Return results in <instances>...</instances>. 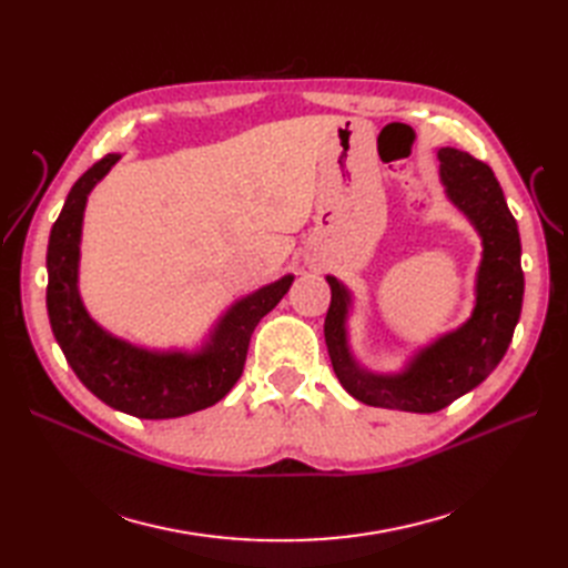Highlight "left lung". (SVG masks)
<instances>
[{
	"instance_id": "obj_1",
	"label": "left lung",
	"mask_w": 568,
	"mask_h": 568,
	"mask_svg": "<svg viewBox=\"0 0 568 568\" xmlns=\"http://www.w3.org/2000/svg\"><path fill=\"white\" fill-rule=\"evenodd\" d=\"M440 180L450 201L471 220L484 242L476 307L459 329L422 348L400 374H372L355 363L346 320L351 294L336 277L324 320V341L341 386L355 400L403 412H438L476 388L505 357L524 303L521 239L493 170L467 151L438 149Z\"/></svg>"
}]
</instances>
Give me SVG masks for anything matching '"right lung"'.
I'll list each match as a JSON object with an SVG mask.
<instances>
[{"instance_id": "add662e5", "label": "right lung", "mask_w": 568, "mask_h": 568, "mask_svg": "<svg viewBox=\"0 0 568 568\" xmlns=\"http://www.w3.org/2000/svg\"><path fill=\"white\" fill-rule=\"evenodd\" d=\"M120 156L109 153L84 173L63 203L47 248V313L59 346L78 379L99 400L140 419L192 415L225 398L244 372L251 334L288 291L294 274L234 303L196 353H156L106 334L78 294L82 213L92 186Z\"/></svg>"}]
</instances>
